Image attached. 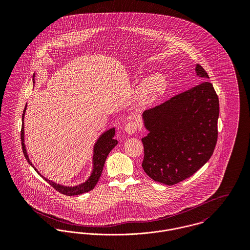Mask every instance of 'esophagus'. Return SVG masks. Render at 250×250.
<instances>
[{
  "mask_svg": "<svg viewBox=\"0 0 250 250\" xmlns=\"http://www.w3.org/2000/svg\"><path fill=\"white\" fill-rule=\"evenodd\" d=\"M124 129H125V131H126V133H128L129 135H133V134H135V133L137 132V130H138V125H137L136 122L130 121V122H128V123L125 125Z\"/></svg>",
  "mask_w": 250,
  "mask_h": 250,
  "instance_id": "1",
  "label": "esophagus"
}]
</instances>
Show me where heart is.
Returning <instances> with one entry per match:
<instances>
[{
	"label": "heart",
	"instance_id": "obj_1",
	"mask_svg": "<svg viewBox=\"0 0 250 250\" xmlns=\"http://www.w3.org/2000/svg\"><path fill=\"white\" fill-rule=\"evenodd\" d=\"M166 87L167 80L162 74H154L145 78L138 89V104L143 107L152 105L165 92Z\"/></svg>",
	"mask_w": 250,
	"mask_h": 250
}]
</instances>
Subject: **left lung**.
<instances>
[{
  "label": "left lung",
  "instance_id": "8db88e82",
  "mask_svg": "<svg viewBox=\"0 0 250 250\" xmlns=\"http://www.w3.org/2000/svg\"><path fill=\"white\" fill-rule=\"evenodd\" d=\"M198 77L209 79L196 64ZM218 97L209 82L143 113L149 131L142 139L143 170L156 182L172 186L193 175L214 153L217 141Z\"/></svg>",
  "mask_w": 250,
  "mask_h": 250
}]
</instances>
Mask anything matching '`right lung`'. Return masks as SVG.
Instances as JSON below:
<instances>
[{
	"label": "right lung",
	"instance_id": "add662e5",
	"mask_svg": "<svg viewBox=\"0 0 250 250\" xmlns=\"http://www.w3.org/2000/svg\"><path fill=\"white\" fill-rule=\"evenodd\" d=\"M34 83H35V74H34ZM27 109V104L24 108L23 111V116H22V130H21V142H22V149H23V153L24 156L26 158V160L28 161V163L35 168L36 172L42 177L45 179V181H47L56 190H58L59 192L71 196V195H78V194H82L84 192H87L91 189L94 188L95 185L97 184L98 180L100 178L102 171H103V167L106 162L107 155L108 153L112 150V148L117 145L118 142L116 140L113 139L114 135H115V128H111L109 130H107L106 132H104L97 140V142L94 144L93 146V157H92V171L90 176L88 179L80 184V185H76L73 187H69V186H63L61 184H57L51 180H48L45 178L43 175H41L36 167H34L33 163L31 162V160L29 159L28 153H27V149H26V145H25V132H24V117H25V112Z\"/></svg>",
	"mask_w": 250,
	"mask_h": 250
}]
</instances>
